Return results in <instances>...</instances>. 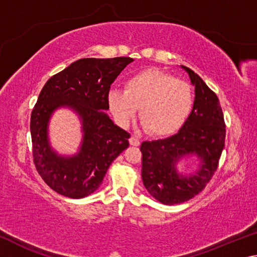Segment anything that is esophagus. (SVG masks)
I'll list each match as a JSON object with an SVG mask.
<instances>
[{"label":"esophagus","mask_w":257,"mask_h":257,"mask_svg":"<svg viewBox=\"0 0 257 257\" xmlns=\"http://www.w3.org/2000/svg\"><path fill=\"white\" fill-rule=\"evenodd\" d=\"M129 143H130V145H133V146H139V145H141V141H139L138 137H136V136L130 137Z\"/></svg>","instance_id":"obj_1"}]
</instances>
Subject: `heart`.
Wrapping results in <instances>:
<instances>
[{
    "label": "heart",
    "mask_w": 257,
    "mask_h": 257,
    "mask_svg": "<svg viewBox=\"0 0 257 257\" xmlns=\"http://www.w3.org/2000/svg\"><path fill=\"white\" fill-rule=\"evenodd\" d=\"M108 105L118 122L129 124L139 107L149 134L168 136L178 132L194 106V93L185 81L159 69H146L124 81V92L111 90Z\"/></svg>",
    "instance_id": "obj_1"
}]
</instances>
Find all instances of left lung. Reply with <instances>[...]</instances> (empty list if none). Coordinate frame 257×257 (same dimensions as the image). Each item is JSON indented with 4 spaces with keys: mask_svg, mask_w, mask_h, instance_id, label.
I'll return each instance as SVG.
<instances>
[{
    "mask_svg": "<svg viewBox=\"0 0 257 257\" xmlns=\"http://www.w3.org/2000/svg\"><path fill=\"white\" fill-rule=\"evenodd\" d=\"M182 68L195 86L193 111L178 134L141 145L143 182L152 196L165 205L189 201L205 188L216 171L225 141L223 112L216 94L197 73ZM188 154L201 158V170L194 176H179L174 164Z\"/></svg>",
    "mask_w": 257,
    "mask_h": 257,
    "instance_id": "left-lung-1",
    "label": "left lung"
}]
</instances>
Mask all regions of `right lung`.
I'll use <instances>...</instances> for the list:
<instances>
[{"mask_svg": "<svg viewBox=\"0 0 257 257\" xmlns=\"http://www.w3.org/2000/svg\"><path fill=\"white\" fill-rule=\"evenodd\" d=\"M132 58L80 59L52 76L41 90L30 116L33 161L38 175L60 195L82 198L101 186L108 167L129 146L130 134L112 122L111 85ZM70 106L83 119L84 141L72 158L56 156L47 142V122L56 107Z\"/></svg>", "mask_w": 257, "mask_h": 257, "instance_id": "1", "label": "right lung"}]
</instances>
